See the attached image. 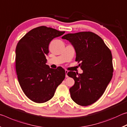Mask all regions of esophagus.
<instances>
[{"label":"esophagus","instance_id":"esophagus-1","mask_svg":"<svg viewBox=\"0 0 127 127\" xmlns=\"http://www.w3.org/2000/svg\"><path fill=\"white\" fill-rule=\"evenodd\" d=\"M65 77L66 78H67V77H68V70H65Z\"/></svg>","mask_w":127,"mask_h":127}]
</instances>
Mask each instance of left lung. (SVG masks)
Returning a JSON list of instances; mask_svg holds the SVG:
<instances>
[{"mask_svg": "<svg viewBox=\"0 0 127 127\" xmlns=\"http://www.w3.org/2000/svg\"><path fill=\"white\" fill-rule=\"evenodd\" d=\"M62 38L73 46L76 61L80 62L79 65L83 70L82 74L71 71L67 74L75 82L69 89L72 99L81 106L94 104L104 93L112 78L111 51L102 38L92 32L68 33Z\"/></svg>", "mask_w": 127, "mask_h": 127, "instance_id": "left-lung-1", "label": "left lung"}]
</instances>
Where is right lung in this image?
I'll use <instances>...</instances> for the list:
<instances>
[{"label":"right lung","mask_w":127,"mask_h":127,"mask_svg":"<svg viewBox=\"0 0 127 127\" xmlns=\"http://www.w3.org/2000/svg\"><path fill=\"white\" fill-rule=\"evenodd\" d=\"M64 33L42 26L30 31L17 45V78L26 96L33 102L44 103L50 100L65 78L63 68L54 69L46 64L50 41Z\"/></svg>","instance_id":"obj_1"}]
</instances>
